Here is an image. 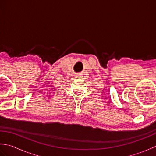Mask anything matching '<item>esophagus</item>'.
<instances>
[{
	"label": "esophagus",
	"instance_id": "1",
	"mask_svg": "<svg viewBox=\"0 0 156 156\" xmlns=\"http://www.w3.org/2000/svg\"><path fill=\"white\" fill-rule=\"evenodd\" d=\"M75 78H80V77H79L78 76H75Z\"/></svg>",
	"mask_w": 156,
	"mask_h": 156
}]
</instances>
